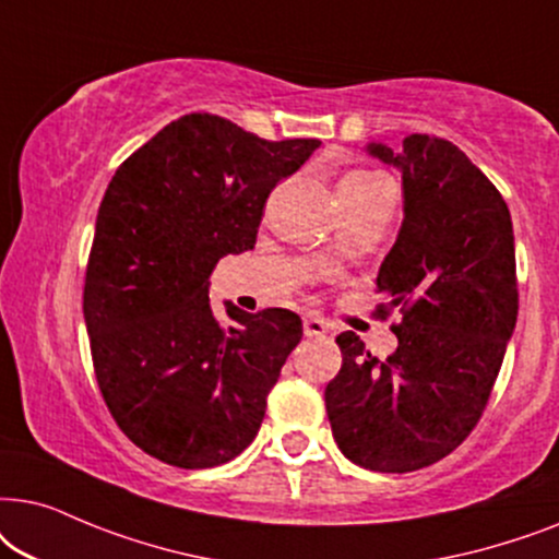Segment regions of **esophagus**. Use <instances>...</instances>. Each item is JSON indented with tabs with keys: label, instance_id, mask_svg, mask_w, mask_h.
<instances>
[{
	"label": "esophagus",
	"instance_id": "obj_1",
	"mask_svg": "<svg viewBox=\"0 0 559 559\" xmlns=\"http://www.w3.org/2000/svg\"><path fill=\"white\" fill-rule=\"evenodd\" d=\"M330 332V324L322 317H304V334L307 337H326Z\"/></svg>",
	"mask_w": 559,
	"mask_h": 559
}]
</instances>
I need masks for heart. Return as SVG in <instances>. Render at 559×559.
<instances>
[{
  "label": "heart",
  "mask_w": 559,
  "mask_h": 559,
  "mask_svg": "<svg viewBox=\"0 0 559 559\" xmlns=\"http://www.w3.org/2000/svg\"><path fill=\"white\" fill-rule=\"evenodd\" d=\"M373 178H381L376 174H368V170H355V174H347L342 178L340 183H366V181H373Z\"/></svg>",
  "instance_id": "b5f03b06"
}]
</instances>
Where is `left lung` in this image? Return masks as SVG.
I'll return each instance as SVG.
<instances>
[{
  "mask_svg": "<svg viewBox=\"0 0 559 559\" xmlns=\"http://www.w3.org/2000/svg\"><path fill=\"white\" fill-rule=\"evenodd\" d=\"M368 153L401 170L404 222L378 271L401 309L396 353L378 360L342 332V368L324 404L342 455L378 473H412L471 435L519 314L516 252L503 197L450 140L404 138Z\"/></svg>",
  "mask_w": 559,
  "mask_h": 559,
  "instance_id": "1",
  "label": "left lung"
}]
</instances>
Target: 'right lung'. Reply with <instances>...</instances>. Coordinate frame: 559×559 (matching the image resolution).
<instances>
[{
	"label": "right lung",
	"instance_id": "obj_1",
	"mask_svg": "<svg viewBox=\"0 0 559 559\" xmlns=\"http://www.w3.org/2000/svg\"><path fill=\"white\" fill-rule=\"evenodd\" d=\"M319 145L193 111L111 176L86 265L88 345L117 427L160 463L214 467L255 440L301 319L227 307L233 324H222L210 275L252 250L267 193Z\"/></svg>",
	"mask_w": 559,
	"mask_h": 559
}]
</instances>
